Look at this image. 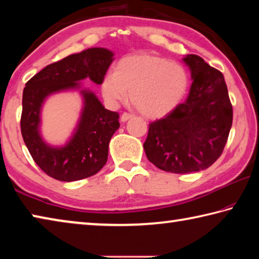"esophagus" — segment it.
<instances>
[{
  "instance_id": "1",
  "label": "esophagus",
  "mask_w": 259,
  "mask_h": 259,
  "mask_svg": "<svg viewBox=\"0 0 259 259\" xmlns=\"http://www.w3.org/2000/svg\"><path fill=\"white\" fill-rule=\"evenodd\" d=\"M134 117V115L133 114H129V113H123L121 115V122H126L128 120H130V119H133Z\"/></svg>"
}]
</instances>
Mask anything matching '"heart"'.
Masks as SVG:
<instances>
[{
	"mask_svg": "<svg viewBox=\"0 0 259 259\" xmlns=\"http://www.w3.org/2000/svg\"><path fill=\"white\" fill-rule=\"evenodd\" d=\"M188 75L177 64L156 56H131L103 78L102 93L109 106L128 98L148 119L168 115L185 97Z\"/></svg>",
	"mask_w": 259,
	"mask_h": 259,
	"instance_id": "b5f03b06",
	"label": "heart"
}]
</instances>
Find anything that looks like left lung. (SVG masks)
Returning a JSON list of instances; mask_svg holds the SVG:
<instances>
[{
  "instance_id": "left-lung-1",
  "label": "left lung",
  "mask_w": 259,
  "mask_h": 259,
  "mask_svg": "<svg viewBox=\"0 0 259 259\" xmlns=\"http://www.w3.org/2000/svg\"><path fill=\"white\" fill-rule=\"evenodd\" d=\"M184 61L191 69L187 99L163 119L150 123L144 143L147 159L174 174L207 169L222 155L233 121L223 74L196 55Z\"/></svg>"
}]
</instances>
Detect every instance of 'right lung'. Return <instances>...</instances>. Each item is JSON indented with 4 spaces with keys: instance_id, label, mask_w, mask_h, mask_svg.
<instances>
[{
    "instance_id": "1",
    "label": "right lung",
    "mask_w": 259,
    "mask_h": 259,
    "mask_svg": "<svg viewBox=\"0 0 259 259\" xmlns=\"http://www.w3.org/2000/svg\"><path fill=\"white\" fill-rule=\"evenodd\" d=\"M113 56L104 48H90L48 65L26 83L21 135L35 163L57 181H80L94 176L106 164L108 144L119 129L120 116L105 108L94 93L81 90L84 105L72 136L60 145H51L40 134L42 104L51 94L80 89L78 81L87 77L102 84Z\"/></svg>"
}]
</instances>
